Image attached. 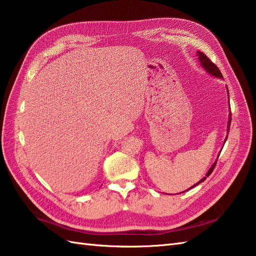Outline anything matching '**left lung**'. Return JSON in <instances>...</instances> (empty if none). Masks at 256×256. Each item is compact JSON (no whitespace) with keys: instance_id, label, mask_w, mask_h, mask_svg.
Instances as JSON below:
<instances>
[{"instance_id":"1","label":"left lung","mask_w":256,"mask_h":256,"mask_svg":"<svg viewBox=\"0 0 256 256\" xmlns=\"http://www.w3.org/2000/svg\"><path fill=\"white\" fill-rule=\"evenodd\" d=\"M196 55H198V60H199V62H200V65L202 66V68H204V70L208 72V74H210L211 76H213V77H216V78H220V80H223V76H222V74H221V72H220V70L218 68V67L213 64V62L208 58V57L202 53V52H200V50H198L196 52ZM226 90H228V87H226ZM228 102H230V99H228ZM228 105H230V102H228ZM231 109H230V114H228V132H230V124H231ZM226 139H228V136L226 137V139H224V144H226ZM216 161H218V159L216 160V162L213 164L212 166H211V168L208 170V172H206V174L203 176V178L199 181V182H196V184H194V186H192L190 189H192V188H194L196 186H198L199 184H201V182H203L206 179V176H210L211 174H212V171H213V169H214V166H216ZM190 189H188V190H190ZM188 190H186V191H188Z\"/></svg>"}]
</instances>
